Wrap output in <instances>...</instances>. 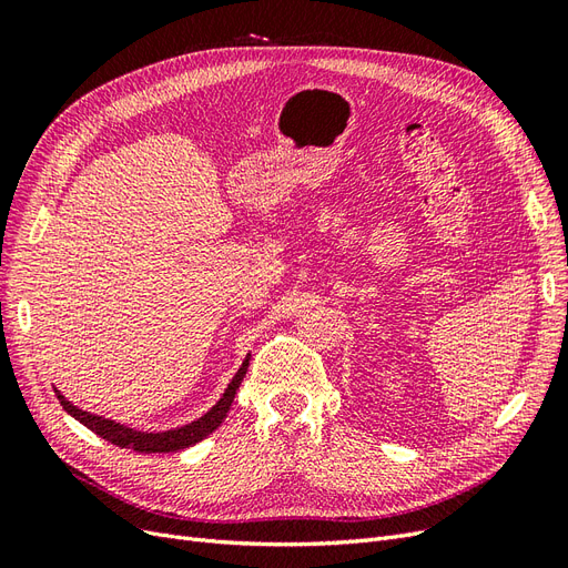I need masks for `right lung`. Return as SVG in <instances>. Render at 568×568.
<instances>
[{
    "mask_svg": "<svg viewBox=\"0 0 568 568\" xmlns=\"http://www.w3.org/2000/svg\"><path fill=\"white\" fill-rule=\"evenodd\" d=\"M248 359H251V353L246 355L242 367H239L236 374L232 376V382L227 384L225 393L220 395V400L209 412H205V415L196 417L189 424L165 428V432H140V428H132V426H125L115 419L94 415V412H88V409L73 405L59 388H54V390H57V398L61 400L68 415L78 419L82 426H88L90 432H94L97 436L118 445V448H128V450H136V453H178L184 448H192V445H196L199 440L213 434L215 428L222 424V419L227 417L234 395L246 376Z\"/></svg>",
    "mask_w": 568,
    "mask_h": 568,
    "instance_id": "add662e5",
    "label": "right lung"
}]
</instances>
